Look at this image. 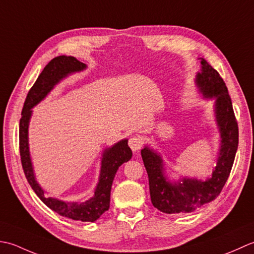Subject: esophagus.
Here are the masks:
<instances>
[{"instance_id": "34e87169", "label": "esophagus", "mask_w": 254, "mask_h": 254, "mask_svg": "<svg viewBox=\"0 0 254 254\" xmlns=\"http://www.w3.org/2000/svg\"><path fill=\"white\" fill-rule=\"evenodd\" d=\"M128 144H129V147L131 148L133 152H137V151H139V149L141 148L142 140L139 136H131L130 138H129Z\"/></svg>"}]
</instances>
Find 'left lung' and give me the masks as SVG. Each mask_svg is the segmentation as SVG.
Returning a JSON list of instances; mask_svg holds the SVG:
<instances>
[{
  "label": "left lung",
  "mask_w": 254,
  "mask_h": 254,
  "mask_svg": "<svg viewBox=\"0 0 254 254\" xmlns=\"http://www.w3.org/2000/svg\"><path fill=\"white\" fill-rule=\"evenodd\" d=\"M199 59L201 66L195 83L204 98H215V120L220 133L218 158L210 178H182L172 182L164 173L162 157L148 146L141 150L152 205L165 214L192 213L214 200L229 178L238 149L239 131L228 89L218 72L205 59Z\"/></svg>",
  "instance_id": "left-lung-1"
}]
</instances>
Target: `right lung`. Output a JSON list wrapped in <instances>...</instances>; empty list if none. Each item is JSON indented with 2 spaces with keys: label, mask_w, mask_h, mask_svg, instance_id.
Segmentation results:
<instances>
[{
  "label": "right lung",
  "mask_w": 254,
  "mask_h": 254,
  "mask_svg": "<svg viewBox=\"0 0 254 254\" xmlns=\"http://www.w3.org/2000/svg\"><path fill=\"white\" fill-rule=\"evenodd\" d=\"M86 69L74 57L59 56L51 60L39 74L35 84L29 90L22 111L19 121V152L25 177L34 192L41 201L59 215L79 221H95L103 213L110 208L112 184L118 168L132 157L131 149L128 147L127 139L118 141L114 146L106 148L103 152L101 161V172L94 195L85 201H64L53 197H46L45 190L41 189L35 178L34 168L30 159L28 144V126L32 117V108L44 100L54 87L66 76Z\"/></svg>",
  "instance_id": "add662e5"
}]
</instances>
